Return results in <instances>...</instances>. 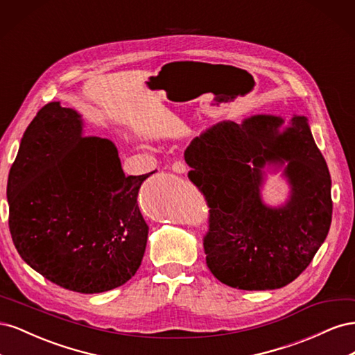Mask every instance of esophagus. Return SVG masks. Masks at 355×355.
<instances>
[{
    "label": "esophagus",
    "mask_w": 355,
    "mask_h": 355,
    "mask_svg": "<svg viewBox=\"0 0 355 355\" xmlns=\"http://www.w3.org/2000/svg\"><path fill=\"white\" fill-rule=\"evenodd\" d=\"M171 170H173L175 173L184 175V173H187V164L184 163V161H175L173 166H171Z\"/></svg>",
    "instance_id": "34e87169"
}]
</instances>
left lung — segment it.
Segmentation results:
<instances>
[{"label":"left lung","instance_id":"1","mask_svg":"<svg viewBox=\"0 0 355 355\" xmlns=\"http://www.w3.org/2000/svg\"><path fill=\"white\" fill-rule=\"evenodd\" d=\"M252 115L211 125L189 144L188 178L210 207L206 262L223 284L274 290L302 274L331 223V179L308 118ZM282 170L291 187L278 208L261 198L266 173Z\"/></svg>","mask_w":355,"mask_h":355}]
</instances>
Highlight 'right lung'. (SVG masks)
I'll use <instances>...</instances> for the list:
<instances>
[{"label":"right lung","mask_w":355,"mask_h":355,"mask_svg":"<svg viewBox=\"0 0 355 355\" xmlns=\"http://www.w3.org/2000/svg\"><path fill=\"white\" fill-rule=\"evenodd\" d=\"M83 127L60 102L38 111L8 173V227L32 270L92 295L123 286L141 266L149 227L137 194L148 175L125 176L116 146Z\"/></svg>","instance_id":"obj_1"}]
</instances>
